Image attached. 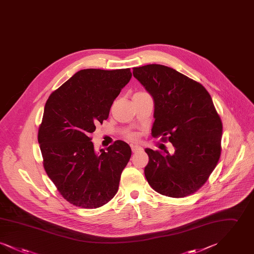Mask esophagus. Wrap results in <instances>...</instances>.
Returning <instances> with one entry per match:
<instances>
[{"mask_svg":"<svg viewBox=\"0 0 254 254\" xmlns=\"http://www.w3.org/2000/svg\"><path fill=\"white\" fill-rule=\"evenodd\" d=\"M131 150H132L133 153L134 152H138V151H141L143 150V148L141 146H138V145H131Z\"/></svg>","mask_w":254,"mask_h":254,"instance_id":"1","label":"esophagus"}]
</instances>
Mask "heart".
Listing matches in <instances>:
<instances>
[{"label": "heart", "mask_w": 254, "mask_h": 254, "mask_svg": "<svg viewBox=\"0 0 254 254\" xmlns=\"http://www.w3.org/2000/svg\"><path fill=\"white\" fill-rule=\"evenodd\" d=\"M124 136H125V138H126L127 140H128V141H135V140L137 139V136H136L134 133H126Z\"/></svg>", "instance_id": "1"}]
</instances>
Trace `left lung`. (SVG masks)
Masks as SVG:
<instances>
[{
    "label": "left lung",
    "mask_w": 254,
    "mask_h": 254,
    "mask_svg": "<svg viewBox=\"0 0 254 254\" xmlns=\"http://www.w3.org/2000/svg\"><path fill=\"white\" fill-rule=\"evenodd\" d=\"M133 76L154 99L151 135L174 147L145 148V175L158 193L183 198L207 181L221 156L223 124L203 85L162 64L133 67Z\"/></svg>",
    "instance_id": "8db88e82"
}]
</instances>
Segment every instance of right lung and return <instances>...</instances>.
<instances>
[{
  "label": "right lung",
  "instance_id": "obj_1",
  "mask_svg": "<svg viewBox=\"0 0 254 254\" xmlns=\"http://www.w3.org/2000/svg\"><path fill=\"white\" fill-rule=\"evenodd\" d=\"M132 74L130 68L82 69L49 97L38 130L43 165L50 180L71 205L97 208L118 191L130 146L121 140L96 153L91 142L98 123Z\"/></svg>",
  "mask_w": 254,
  "mask_h": 254
}]
</instances>
